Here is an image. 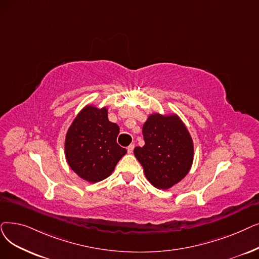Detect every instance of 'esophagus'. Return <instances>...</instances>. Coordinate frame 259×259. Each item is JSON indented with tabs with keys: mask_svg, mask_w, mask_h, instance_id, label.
<instances>
[{
	"mask_svg": "<svg viewBox=\"0 0 259 259\" xmlns=\"http://www.w3.org/2000/svg\"><path fill=\"white\" fill-rule=\"evenodd\" d=\"M133 149H134V145H133V144L129 145V146H128V148H127L128 153H132V152H133Z\"/></svg>",
	"mask_w": 259,
	"mask_h": 259,
	"instance_id": "34e87169",
	"label": "esophagus"
}]
</instances>
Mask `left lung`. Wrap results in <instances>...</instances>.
I'll return each instance as SVG.
<instances>
[{"instance_id": "obj_1", "label": "left lung", "mask_w": 259, "mask_h": 259, "mask_svg": "<svg viewBox=\"0 0 259 259\" xmlns=\"http://www.w3.org/2000/svg\"><path fill=\"white\" fill-rule=\"evenodd\" d=\"M145 145L134 155L146 178L157 189H168L183 180L194 161V142L176 113H152L143 126Z\"/></svg>"}]
</instances>
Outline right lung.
I'll return each mask as SVG.
<instances>
[{
    "label": "right lung",
    "mask_w": 259,
    "mask_h": 259,
    "mask_svg": "<svg viewBox=\"0 0 259 259\" xmlns=\"http://www.w3.org/2000/svg\"><path fill=\"white\" fill-rule=\"evenodd\" d=\"M119 127L108 118L107 107L89 104L76 115L64 141L65 160L71 169L90 183L107 179L127 153L116 143Z\"/></svg>",
    "instance_id": "add662e5"
}]
</instances>
